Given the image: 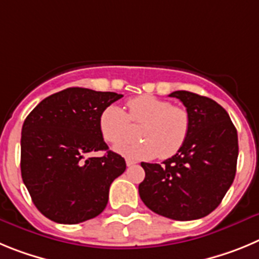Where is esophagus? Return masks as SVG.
Wrapping results in <instances>:
<instances>
[{"instance_id":"esophagus-1","label":"esophagus","mask_w":259,"mask_h":259,"mask_svg":"<svg viewBox=\"0 0 259 259\" xmlns=\"http://www.w3.org/2000/svg\"><path fill=\"white\" fill-rule=\"evenodd\" d=\"M137 164V161H134V160H132V158H126V165L127 166H133V165Z\"/></svg>"}]
</instances>
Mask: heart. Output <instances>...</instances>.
<instances>
[{
    "label": "heart",
    "mask_w": 259,
    "mask_h": 259,
    "mask_svg": "<svg viewBox=\"0 0 259 259\" xmlns=\"http://www.w3.org/2000/svg\"><path fill=\"white\" fill-rule=\"evenodd\" d=\"M129 112L121 107L108 106L99 118V127L107 142L122 143L132 137V123L144 124L139 132L141 142H130L116 148L118 153L133 158H150L160 156L169 158L185 144L191 127L187 109L173 106L165 99L142 95L127 102Z\"/></svg>",
    "instance_id": "obj_1"
}]
</instances>
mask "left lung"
<instances>
[{"label": "left lung", "instance_id": "left-lung-1", "mask_svg": "<svg viewBox=\"0 0 259 259\" xmlns=\"http://www.w3.org/2000/svg\"><path fill=\"white\" fill-rule=\"evenodd\" d=\"M178 98L190 113L191 127L181 150L161 164L142 162L146 178L139 196L147 208L176 221H193L221 204L236 174V127L213 99L185 90Z\"/></svg>", "mask_w": 259, "mask_h": 259}]
</instances>
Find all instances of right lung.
I'll return each mask as SVG.
<instances>
[{
    "mask_svg": "<svg viewBox=\"0 0 259 259\" xmlns=\"http://www.w3.org/2000/svg\"><path fill=\"white\" fill-rule=\"evenodd\" d=\"M122 95L68 88L45 98L22 127V178L32 201L46 218L76 225L99 215L109 186L126 162L108 151L99 127L102 112ZM106 150L102 158H90Z\"/></svg>",
    "mask_w": 259,
    "mask_h": 259,
    "instance_id": "1",
    "label": "right lung"
}]
</instances>
